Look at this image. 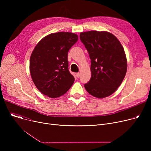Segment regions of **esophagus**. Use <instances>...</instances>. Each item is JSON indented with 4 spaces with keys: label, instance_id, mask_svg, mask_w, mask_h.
I'll use <instances>...</instances> for the list:
<instances>
[{
    "label": "esophagus",
    "instance_id": "34e87169",
    "mask_svg": "<svg viewBox=\"0 0 151 151\" xmlns=\"http://www.w3.org/2000/svg\"><path fill=\"white\" fill-rule=\"evenodd\" d=\"M76 76L77 78H79V77L80 76V73H76Z\"/></svg>",
    "mask_w": 151,
    "mask_h": 151
}]
</instances>
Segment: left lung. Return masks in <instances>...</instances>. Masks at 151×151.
Segmentation results:
<instances>
[{
    "label": "left lung",
    "instance_id": "8db88e82",
    "mask_svg": "<svg viewBox=\"0 0 151 151\" xmlns=\"http://www.w3.org/2000/svg\"><path fill=\"white\" fill-rule=\"evenodd\" d=\"M91 59V78L84 84L91 96L103 99L113 94L126 75L127 60L121 43L111 33L91 30L80 34Z\"/></svg>",
    "mask_w": 151,
    "mask_h": 151
}]
</instances>
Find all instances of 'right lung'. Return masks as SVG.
<instances>
[{
	"label": "right lung",
	"instance_id": "add662e5",
	"mask_svg": "<svg viewBox=\"0 0 151 151\" xmlns=\"http://www.w3.org/2000/svg\"><path fill=\"white\" fill-rule=\"evenodd\" d=\"M78 40L74 33L60 32L46 35L35 47L30 58V73L37 88L45 96L60 97L73 84L67 58Z\"/></svg>",
	"mask_w": 151,
	"mask_h": 151
}]
</instances>
